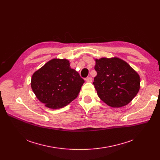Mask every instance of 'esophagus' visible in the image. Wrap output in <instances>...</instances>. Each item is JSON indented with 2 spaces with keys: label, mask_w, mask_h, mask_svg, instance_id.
I'll list each match as a JSON object with an SVG mask.
<instances>
[{
  "label": "esophagus",
  "mask_w": 160,
  "mask_h": 160,
  "mask_svg": "<svg viewBox=\"0 0 160 160\" xmlns=\"http://www.w3.org/2000/svg\"><path fill=\"white\" fill-rule=\"evenodd\" d=\"M86 82H92V80H93V78H92L91 77H87L86 78Z\"/></svg>",
  "instance_id": "34e87169"
}]
</instances>
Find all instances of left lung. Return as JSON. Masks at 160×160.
Segmentation results:
<instances>
[{
	"label": "left lung",
	"instance_id": "8db88e82",
	"mask_svg": "<svg viewBox=\"0 0 160 160\" xmlns=\"http://www.w3.org/2000/svg\"><path fill=\"white\" fill-rule=\"evenodd\" d=\"M95 60L97 74L93 83L98 97L113 108L129 104L140 89L138 73L119 58H101Z\"/></svg>",
	"mask_w": 160,
	"mask_h": 160
}]
</instances>
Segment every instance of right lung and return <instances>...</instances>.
<instances>
[{
	"mask_svg": "<svg viewBox=\"0 0 160 160\" xmlns=\"http://www.w3.org/2000/svg\"><path fill=\"white\" fill-rule=\"evenodd\" d=\"M84 80L67 59L54 58L33 74L31 88L37 98L51 109L68 105L78 95Z\"/></svg>",
	"mask_w": 160,
	"mask_h": 160,
	"instance_id": "obj_1",
	"label": "right lung"
}]
</instances>
